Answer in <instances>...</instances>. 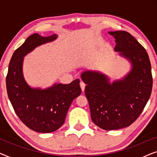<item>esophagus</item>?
Here are the masks:
<instances>
[{
	"mask_svg": "<svg viewBox=\"0 0 157 157\" xmlns=\"http://www.w3.org/2000/svg\"><path fill=\"white\" fill-rule=\"evenodd\" d=\"M80 86H81V90H82V91L83 92L84 91V90H85V87H86V84L83 82H82V81H81V82L80 83Z\"/></svg>",
	"mask_w": 157,
	"mask_h": 157,
	"instance_id": "obj_1",
	"label": "esophagus"
}]
</instances>
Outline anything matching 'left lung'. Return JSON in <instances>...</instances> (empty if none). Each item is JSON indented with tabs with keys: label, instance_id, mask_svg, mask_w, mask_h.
I'll list each match as a JSON object with an SVG mask.
<instances>
[{
	"label": "left lung",
	"instance_id": "obj_1",
	"mask_svg": "<svg viewBox=\"0 0 157 157\" xmlns=\"http://www.w3.org/2000/svg\"><path fill=\"white\" fill-rule=\"evenodd\" d=\"M116 39L115 51L129 59L131 72L123 80L109 83L106 76L98 72L82 73L91 119L104 130L126 127L136 121L151 96L153 78L146 49L126 31L109 32Z\"/></svg>",
	"mask_w": 157,
	"mask_h": 157
}]
</instances>
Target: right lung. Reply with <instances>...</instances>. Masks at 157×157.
Instances as JSON below:
<instances>
[{
	"label": "right lung",
	"mask_w": 157,
	"mask_h": 157,
	"mask_svg": "<svg viewBox=\"0 0 157 157\" xmlns=\"http://www.w3.org/2000/svg\"><path fill=\"white\" fill-rule=\"evenodd\" d=\"M56 37V34L48 37L38 33L30 36L15 51L6 76L8 96L15 112L27 127L37 132L51 133L59 129L65 121L72 101L81 94L78 78L69 84H54L45 90L31 89L23 78V56Z\"/></svg>",
	"instance_id": "add662e5"
}]
</instances>
